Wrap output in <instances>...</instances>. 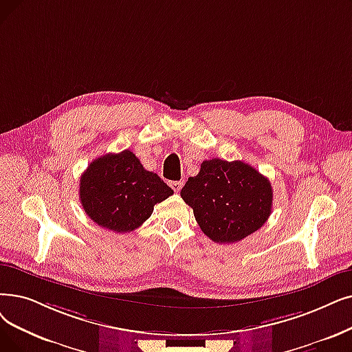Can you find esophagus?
<instances>
[{
    "label": "esophagus",
    "mask_w": 352,
    "mask_h": 352,
    "mask_svg": "<svg viewBox=\"0 0 352 352\" xmlns=\"http://www.w3.org/2000/svg\"><path fill=\"white\" fill-rule=\"evenodd\" d=\"M171 188L175 191V192H179L181 187H182V181H171Z\"/></svg>",
    "instance_id": "1"
}]
</instances>
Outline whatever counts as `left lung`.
I'll list each match as a JSON object with an SVG mask.
<instances>
[{
  "mask_svg": "<svg viewBox=\"0 0 352 352\" xmlns=\"http://www.w3.org/2000/svg\"><path fill=\"white\" fill-rule=\"evenodd\" d=\"M181 197L203 233L216 243H236L258 230L272 212L270 181L243 161L206 160Z\"/></svg>",
  "mask_w": 352,
  "mask_h": 352,
  "instance_id": "1",
  "label": "left lung"
}]
</instances>
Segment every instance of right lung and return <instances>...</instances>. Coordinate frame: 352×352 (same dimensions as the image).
<instances>
[{
	"label": "right lung",
	"instance_id": "right-lung-1",
	"mask_svg": "<svg viewBox=\"0 0 352 352\" xmlns=\"http://www.w3.org/2000/svg\"><path fill=\"white\" fill-rule=\"evenodd\" d=\"M79 194L85 212L96 224L115 233H129L174 191L125 149L91 162L80 177Z\"/></svg>",
	"mask_w": 352,
	"mask_h": 352
}]
</instances>
